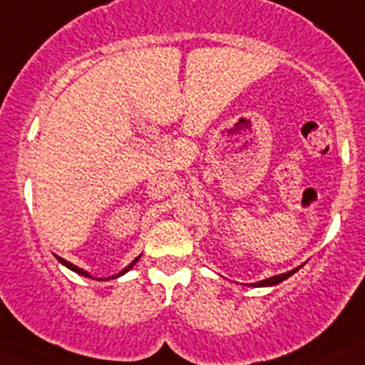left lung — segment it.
<instances>
[{
  "mask_svg": "<svg viewBox=\"0 0 365 365\" xmlns=\"http://www.w3.org/2000/svg\"><path fill=\"white\" fill-rule=\"evenodd\" d=\"M301 267H296V269L289 270V272H284V274H277V276H272V277H267V279H262V281H256V283H251L247 284V287H274V284H279L281 281L284 279H289L290 276H292L294 272H297Z\"/></svg>",
  "mask_w": 365,
  "mask_h": 365,
  "instance_id": "1",
  "label": "left lung"
}]
</instances>
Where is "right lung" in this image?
<instances>
[{"mask_svg":"<svg viewBox=\"0 0 365 365\" xmlns=\"http://www.w3.org/2000/svg\"><path fill=\"white\" fill-rule=\"evenodd\" d=\"M140 256H141V255H140ZM140 256H138V258H134V259H133V262L128 263V265H127V267H125V269H123V270H120V272H118V274H114V276L107 277V279H114V277H120V276H123V274H125V272H128V270H130V269H133V267H134V265H136V262H138V259H140ZM55 258H57V259H58V262H61V263H62V265H64V267H68V269H69V270H73V272H76V274H81V276H84V277H91V279H96V277H93V276H91V274H89V272H88V270H84V269H81V267H76V265H73V263H69V262H68V259L61 258V256H55ZM98 281H102V279H98Z\"/></svg>","mask_w":365,"mask_h":365,"instance_id":"add662e5","label":"right lung"}]
</instances>
